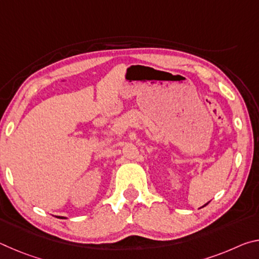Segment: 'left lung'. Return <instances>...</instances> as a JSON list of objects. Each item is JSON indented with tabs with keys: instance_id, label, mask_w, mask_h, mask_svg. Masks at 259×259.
<instances>
[{
	"instance_id": "8db88e82",
	"label": "left lung",
	"mask_w": 259,
	"mask_h": 259,
	"mask_svg": "<svg viewBox=\"0 0 259 259\" xmlns=\"http://www.w3.org/2000/svg\"><path fill=\"white\" fill-rule=\"evenodd\" d=\"M207 204H208V203H207ZM204 205H205V204H204ZM204 205H203V207H204Z\"/></svg>"
}]
</instances>
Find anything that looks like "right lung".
I'll return each instance as SVG.
<instances>
[{"label":"right lung","mask_w":259,"mask_h":259,"mask_svg":"<svg viewBox=\"0 0 259 259\" xmlns=\"http://www.w3.org/2000/svg\"><path fill=\"white\" fill-rule=\"evenodd\" d=\"M57 218H60V219H66V217H63V216H56Z\"/></svg>","instance_id":"1"}]
</instances>
